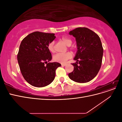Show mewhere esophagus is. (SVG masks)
Masks as SVG:
<instances>
[{"label":"esophagus","mask_w":122,"mask_h":122,"mask_svg":"<svg viewBox=\"0 0 122 122\" xmlns=\"http://www.w3.org/2000/svg\"><path fill=\"white\" fill-rule=\"evenodd\" d=\"M66 66V64H61V66H62V67H64V66Z\"/></svg>","instance_id":"1"}]
</instances>
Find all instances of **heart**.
Masks as SVG:
<instances>
[{
	"mask_svg": "<svg viewBox=\"0 0 122 122\" xmlns=\"http://www.w3.org/2000/svg\"><path fill=\"white\" fill-rule=\"evenodd\" d=\"M61 40L66 45L70 46L72 44V40L67 36H63L61 38ZM48 49L51 52H54V42H50L48 45ZM72 55L70 52H66L64 53H57L53 56V61L58 62L61 64H65L69 59L72 57Z\"/></svg>",
	"mask_w": 122,
	"mask_h": 122,
	"instance_id": "obj_1",
	"label": "heart"
}]
</instances>
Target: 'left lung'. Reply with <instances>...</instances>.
<instances>
[{
  "label": "left lung",
  "instance_id": "obj_1",
  "mask_svg": "<svg viewBox=\"0 0 122 122\" xmlns=\"http://www.w3.org/2000/svg\"><path fill=\"white\" fill-rule=\"evenodd\" d=\"M69 34L75 38L77 48L74 58L76 63L72 64L74 67L69 77L76 82H87L96 76L101 68L103 49L100 39L86 27L76 28Z\"/></svg>",
  "mask_w": 122,
  "mask_h": 122
}]
</instances>
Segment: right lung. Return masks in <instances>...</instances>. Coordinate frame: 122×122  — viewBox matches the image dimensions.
<instances>
[{"label":"right lung","mask_w":122,"mask_h":122,"mask_svg":"<svg viewBox=\"0 0 122 122\" xmlns=\"http://www.w3.org/2000/svg\"><path fill=\"white\" fill-rule=\"evenodd\" d=\"M54 34L34 32L22 41L17 55L21 72L26 81L35 87H44L55 78V70L61 64L48 62L52 60L48 44L55 39Z\"/></svg>","instance_id":"right-lung-1"}]
</instances>
